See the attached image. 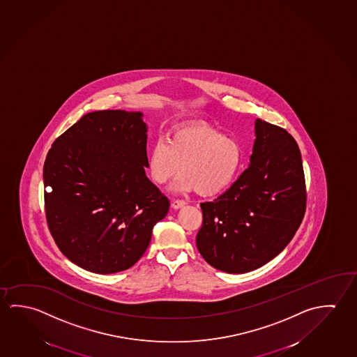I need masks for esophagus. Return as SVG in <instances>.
<instances>
[{"label":"esophagus","instance_id":"34e87169","mask_svg":"<svg viewBox=\"0 0 357 357\" xmlns=\"http://www.w3.org/2000/svg\"><path fill=\"white\" fill-rule=\"evenodd\" d=\"M185 205H187L185 200H174V202L172 203V208H173V209H181V208L185 206Z\"/></svg>","mask_w":357,"mask_h":357}]
</instances>
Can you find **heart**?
I'll use <instances>...</instances> for the list:
<instances>
[{
    "label": "heart",
    "mask_w": 357,
    "mask_h": 357,
    "mask_svg": "<svg viewBox=\"0 0 357 357\" xmlns=\"http://www.w3.org/2000/svg\"><path fill=\"white\" fill-rule=\"evenodd\" d=\"M243 162V148L233 137L206 123H184L172 129L167 142L148 153V172L164 185L183 174L176 189L202 197L222 193L233 183Z\"/></svg>",
    "instance_id": "obj_1"
}]
</instances>
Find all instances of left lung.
I'll use <instances>...</instances> for the list:
<instances>
[{
	"instance_id": "1",
	"label": "left lung",
	"mask_w": 357,
	"mask_h": 357,
	"mask_svg": "<svg viewBox=\"0 0 357 357\" xmlns=\"http://www.w3.org/2000/svg\"><path fill=\"white\" fill-rule=\"evenodd\" d=\"M304 169L285 129L257 118L250 163L225 193L200 204L197 248L205 261L244 274L279 255L303 222Z\"/></svg>"
}]
</instances>
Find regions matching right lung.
Returning <instances> with one entry per match:
<instances>
[{"label": "right lung", "instance_id": "add662e5", "mask_svg": "<svg viewBox=\"0 0 357 357\" xmlns=\"http://www.w3.org/2000/svg\"><path fill=\"white\" fill-rule=\"evenodd\" d=\"M142 112L84 114L50 149L43 167L48 228L70 261L96 274L133 266L169 200L146 176Z\"/></svg>", "mask_w": 357, "mask_h": 357}]
</instances>
